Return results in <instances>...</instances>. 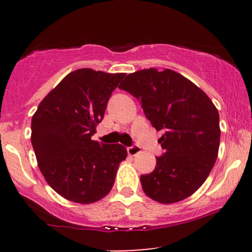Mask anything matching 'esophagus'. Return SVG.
Returning a JSON list of instances; mask_svg holds the SVG:
<instances>
[{
  "mask_svg": "<svg viewBox=\"0 0 252 252\" xmlns=\"http://www.w3.org/2000/svg\"><path fill=\"white\" fill-rule=\"evenodd\" d=\"M126 152H128V155L130 156H136L138 153H141V149L138 148L137 146H132V147H128V148H126Z\"/></svg>",
  "mask_w": 252,
  "mask_h": 252,
  "instance_id": "1",
  "label": "esophagus"
}]
</instances>
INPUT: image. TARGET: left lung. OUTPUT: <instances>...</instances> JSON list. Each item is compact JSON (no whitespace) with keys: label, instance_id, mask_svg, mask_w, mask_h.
I'll return each mask as SVG.
<instances>
[{"label":"left lung","instance_id":"8db88e82","mask_svg":"<svg viewBox=\"0 0 252 252\" xmlns=\"http://www.w3.org/2000/svg\"><path fill=\"white\" fill-rule=\"evenodd\" d=\"M140 100L152 126L164 134V150L155 169L141 175L147 195L173 204L192 195L204 184L218 156V110L209 96L178 72L146 68L126 76L118 86Z\"/></svg>","mask_w":252,"mask_h":252}]
</instances>
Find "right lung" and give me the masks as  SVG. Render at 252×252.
Listing matches in <instances>:
<instances>
[{"label":"right lung","instance_id":"obj_1","mask_svg":"<svg viewBox=\"0 0 252 252\" xmlns=\"http://www.w3.org/2000/svg\"><path fill=\"white\" fill-rule=\"evenodd\" d=\"M126 73L79 68L68 73L37 106L32 146L37 166L58 194L79 204L104 198L126 160L122 144L91 140L112 91Z\"/></svg>","mask_w":252,"mask_h":252}]
</instances>
